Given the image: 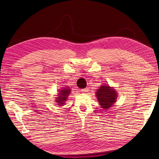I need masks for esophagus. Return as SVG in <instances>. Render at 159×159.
<instances>
[{"label": "esophagus", "mask_w": 159, "mask_h": 159, "mask_svg": "<svg viewBox=\"0 0 159 159\" xmlns=\"http://www.w3.org/2000/svg\"><path fill=\"white\" fill-rule=\"evenodd\" d=\"M88 89H87V88L83 89H81V92H82L83 93H85V92H88Z\"/></svg>", "instance_id": "obj_1"}]
</instances>
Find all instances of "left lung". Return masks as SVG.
I'll use <instances>...</instances> for the list:
<instances>
[{
    "instance_id": "obj_1",
    "label": "left lung",
    "mask_w": 159,
    "mask_h": 159,
    "mask_svg": "<svg viewBox=\"0 0 159 159\" xmlns=\"http://www.w3.org/2000/svg\"><path fill=\"white\" fill-rule=\"evenodd\" d=\"M117 96L116 91L107 85L101 86L96 92L98 100L102 108L104 109H108L112 107L116 101Z\"/></svg>"
}]
</instances>
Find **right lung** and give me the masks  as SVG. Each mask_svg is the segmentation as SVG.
Masks as SVG:
<instances>
[{
  "instance_id": "obj_1",
  "label": "right lung",
  "mask_w": 159,
  "mask_h": 159,
  "mask_svg": "<svg viewBox=\"0 0 159 159\" xmlns=\"http://www.w3.org/2000/svg\"><path fill=\"white\" fill-rule=\"evenodd\" d=\"M70 92V89L68 88H63V89L60 90V92L59 93V97H57V100L56 101L59 104V106H63V104H64V102L67 100V96H69Z\"/></svg>"
}]
</instances>
